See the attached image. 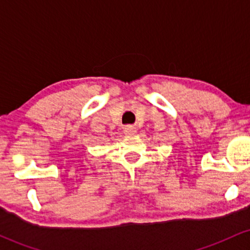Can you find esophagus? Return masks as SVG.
Instances as JSON below:
<instances>
[{"instance_id": "34e87169", "label": "esophagus", "mask_w": 250, "mask_h": 250, "mask_svg": "<svg viewBox=\"0 0 250 250\" xmlns=\"http://www.w3.org/2000/svg\"><path fill=\"white\" fill-rule=\"evenodd\" d=\"M125 133L128 134V135H131L135 133V128L131 127V125H127V127H125Z\"/></svg>"}]
</instances>
